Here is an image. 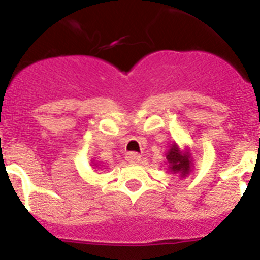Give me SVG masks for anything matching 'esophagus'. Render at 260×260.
Listing matches in <instances>:
<instances>
[{
  "mask_svg": "<svg viewBox=\"0 0 260 260\" xmlns=\"http://www.w3.org/2000/svg\"><path fill=\"white\" fill-rule=\"evenodd\" d=\"M141 157L142 156L137 152H130L126 155V160H127L128 162H139L141 161Z\"/></svg>",
  "mask_w": 260,
  "mask_h": 260,
  "instance_id": "34e87169",
  "label": "esophagus"
}]
</instances>
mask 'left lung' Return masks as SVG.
Returning a JSON list of instances; mask_svg holds the SVG:
<instances>
[{
	"mask_svg": "<svg viewBox=\"0 0 260 260\" xmlns=\"http://www.w3.org/2000/svg\"><path fill=\"white\" fill-rule=\"evenodd\" d=\"M167 160L169 162V168L174 172H181L182 176L189 173L190 171V155L186 153L185 156L181 155L177 144H173L172 148L168 151Z\"/></svg>",
	"mask_w": 260,
	"mask_h": 260,
	"instance_id": "left-lung-1",
	"label": "left lung"
}]
</instances>
